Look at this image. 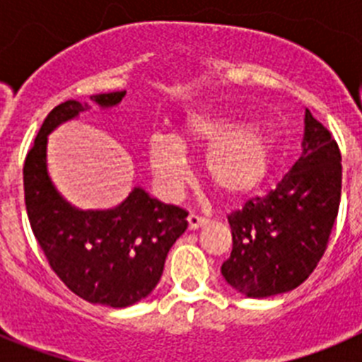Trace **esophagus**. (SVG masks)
Wrapping results in <instances>:
<instances>
[{"mask_svg":"<svg viewBox=\"0 0 362 362\" xmlns=\"http://www.w3.org/2000/svg\"><path fill=\"white\" fill-rule=\"evenodd\" d=\"M206 221H209L206 217L197 216V214H190V216H188V228H190V230L201 228V226H203Z\"/></svg>","mask_w":362,"mask_h":362,"instance_id":"obj_1","label":"esophagus"}]
</instances>
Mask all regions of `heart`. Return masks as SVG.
Masks as SVG:
<instances>
[{
    "label": "heart",
    "mask_w": 362,
    "mask_h": 362,
    "mask_svg": "<svg viewBox=\"0 0 362 362\" xmlns=\"http://www.w3.org/2000/svg\"><path fill=\"white\" fill-rule=\"evenodd\" d=\"M183 148L209 150L204 170L210 183L226 196L255 190L270 174L274 143L259 124H245L226 112H196L185 119L183 136H152L148 161L166 194H179L190 177Z\"/></svg>",
    "instance_id": "1"
}]
</instances>
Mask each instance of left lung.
<instances>
[{
    "mask_svg": "<svg viewBox=\"0 0 362 362\" xmlns=\"http://www.w3.org/2000/svg\"><path fill=\"white\" fill-rule=\"evenodd\" d=\"M341 181L337 143L306 108L300 158L274 190L228 216L232 254L221 267L226 283L255 299L305 283L328 246Z\"/></svg>",
    "mask_w": 362,
    "mask_h": 362,
    "instance_id": "1",
    "label": "left lung"
}]
</instances>
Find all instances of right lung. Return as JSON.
<instances>
[{
  "mask_svg": "<svg viewBox=\"0 0 362 362\" xmlns=\"http://www.w3.org/2000/svg\"><path fill=\"white\" fill-rule=\"evenodd\" d=\"M123 98L124 92L90 95L103 108ZM88 108L69 99L45 117L25 158V204L32 232L66 288L88 303L124 308L156 288L166 254L187 230L188 212L139 187L112 210L85 212L59 196L47 172V136Z\"/></svg>",
  "mask_w": 362,
  "mask_h": 362,
  "instance_id": "add662e5",
  "label": "right lung"
}]
</instances>
